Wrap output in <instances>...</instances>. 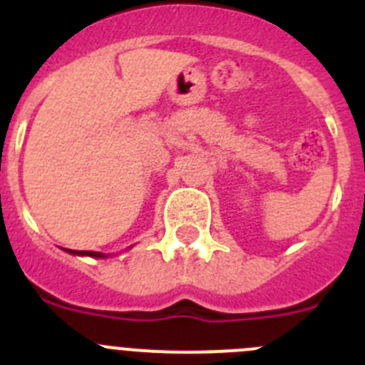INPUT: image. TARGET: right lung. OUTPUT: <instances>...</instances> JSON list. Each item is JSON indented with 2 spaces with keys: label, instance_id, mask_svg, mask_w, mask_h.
Returning <instances> with one entry per match:
<instances>
[{
  "label": "right lung",
  "instance_id": "1",
  "mask_svg": "<svg viewBox=\"0 0 365 365\" xmlns=\"http://www.w3.org/2000/svg\"><path fill=\"white\" fill-rule=\"evenodd\" d=\"M69 254L74 256H89V257H106V254L102 252H93V250H67Z\"/></svg>",
  "mask_w": 365,
  "mask_h": 365
}]
</instances>
